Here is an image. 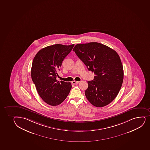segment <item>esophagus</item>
Listing matches in <instances>:
<instances>
[{"label": "esophagus", "instance_id": "34e87169", "mask_svg": "<svg viewBox=\"0 0 150 150\" xmlns=\"http://www.w3.org/2000/svg\"><path fill=\"white\" fill-rule=\"evenodd\" d=\"M79 82H80V81H73L72 82V84H78Z\"/></svg>", "mask_w": 150, "mask_h": 150}]
</instances>
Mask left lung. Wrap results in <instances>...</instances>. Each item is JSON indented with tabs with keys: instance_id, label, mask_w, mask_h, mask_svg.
Here are the masks:
<instances>
[{
	"instance_id": "left-lung-1",
	"label": "left lung",
	"mask_w": 150,
	"mask_h": 150,
	"mask_svg": "<svg viewBox=\"0 0 150 150\" xmlns=\"http://www.w3.org/2000/svg\"><path fill=\"white\" fill-rule=\"evenodd\" d=\"M73 51L88 70L95 73L93 80L88 81L85 92L87 99L96 107L108 105L117 95L123 80V68L117 53L96 42L77 44Z\"/></svg>"
}]
</instances>
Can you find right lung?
<instances>
[{
	"label": "right lung",
	"mask_w": 150,
	"mask_h": 150,
	"mask_svg": "<svg viewBox=\"0 0 150 150\" xmlns=\"http://www.w3.org/2000/svg\"><path fill=\"white\" fill-rule=\"evenodd\" d=\"M74 46V44L50 45L40 50L34 57L31 77L39 95L48 105H59L69 93L71 83L59 82L57 77L62 61Z\"/></svg>",
	"instance_id": "obj_1"
}]
</instances>
